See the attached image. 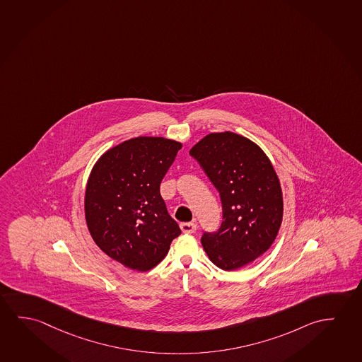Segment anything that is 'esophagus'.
Masks as SVG:
<instances>
[{
	"label": "esophagus",
	"mask_w": 362,
	"mask_h": 362,
	"mask_svg": "<svg viewBox=\"0 0 362 362\" xmlns=\"http://www.w3.org/2000/svg\"><path fill=\"white\" fill-rule=\"evenodd\" d=\"M180 228L181 230L186 233V234H191V233H194L196 230V224L195 223H182V224L180 225Z\"/></svg>",
	"instance_id": "1"
}]
</instances>
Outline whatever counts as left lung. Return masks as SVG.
Returning a JSON list of instances; mask_svg holds the SVG:
<instances>
[{"mask_svg":"<svg viewBox=\"0 0 362 362\" xmlns=\"http://www.w3.org/2000/svg\"><path fill=\"white\" fill-rule=\"evenodd\" d=\"M189 155L218 189L223 206L218 231L201 236L204 250L220 269L249 264L269 249L283 218L281 185L269 158L233 132L209 134Z\"/></svg>","mask_w":362,"mask_h":362,"instance_id":"obj_1","label":"left lung"}]
</instances>
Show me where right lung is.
<instances>
[{
    "label": "right lung",
    "instance_id": "add662e5",
    "mask_svg": "<svg viewBox=\"0 0 362 362\" xmlns=\"http://www.w3.org/2000/svg\"><path fill=\"white\" fill-rule=\"evenodd\" d=\"M181 147L166 138H132L93 167L86 191L88 229L98 247L127 268L152 269L181 234L160 194Z\"/></svg>",
    "mask_w": 362,
    "mask_h": 362
}]
</instances>
